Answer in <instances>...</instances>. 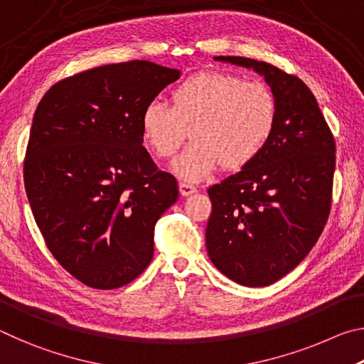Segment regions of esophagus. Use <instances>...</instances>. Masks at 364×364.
<instances>
[{
    "label": "esophagus",
    "instance_id": "obj_1",
    "mask_svg": "<svg viewBox=\"0 0 364 364\" xmlns=\"http://www.w3.org/2000/svg\"><path fill=\"white\" fill-rule=\"evenodd\" d=\"M178 188H180V194H181L183 197H188V196H191V194H194L196 191H197L194 184L184 183V181H181L180 184H178Z\"/></svg>",
    "mask_w": 364,
    "mask_h": 364
}]
</instances>
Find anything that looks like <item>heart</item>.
Returning <instances> with one entry per match:
<instances>
[{"mask_svg":"<svg viewBox=\"0 0 364 364\" xmlns=\"http://www.w3.org/2000/svg\"><path fill=\"white\" fill-rule=\"evenodd\" d=\"M276 97L262 82L231 73H197L176 85L171 106L152 101L141 114V133L160 159H170L184 141L194 139L171 170L199 181L218 167L249 165L267 146L276 123Z\"/></svg>","mask_w":364,"mask_h":364,"instance_id":"b5f03b06","label":"heart"}]
</instances>
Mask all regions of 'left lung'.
I'll list each match as a JSON object with an SVG mask.
<instances>
[{"label":"left lung","mask_w":364,"mask_h":364,"mask_svg":"<svg viewBox=\"0 0 364 364\" xmlns=\"http://www.w3.org/2000/svg\"><path fill=\"white\" fill-rule=\"evenodd\" d=\"M254 69L276 97V123L263 151L208 188L207 252L226 278L269 286L304 260L331 210L336 144L315 96L300 78L260 60L217 56Z\"/></svg>","instance_id":"obj_1"}]
</instances>
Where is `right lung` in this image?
<instances>
[{"mask_svg": "<svg viewBox=\"0 0 364 364\" xmlns=\"http://www.w3.org/2000/svg\"><path fill=\"white\" fill-rule=\"evenodd\" d=\"M181 72L110 64L53 86L35 110L23 180L54 258L95 289H117L154 255V226L178 184L143 146L141 114Z\"/></svg>", "mask_w": 364, "mask_h": 364, "instance_id": "add662e5", "label": "right lung"}]
</instances>
